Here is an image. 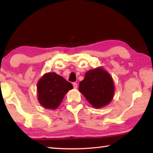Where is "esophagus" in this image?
Masks as SVG:
<instances>
[{
  "mask_svg": "<svg viewBox=\"0 0 153 153\" xmlns=\"http://www.w3.org/2000/svg\"><path fill=\"white\" fill-rule=\"evenodd\" d=\"M73 86H74V88H77V83H76V82H74L73 83Z\"/></svg>",
  "mask_w": 153,
  "mask_h": 153,
  "instance_id": "34e87169",
  "label": "esophagus"
}]
</instances>
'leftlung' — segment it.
I'll list each match as a JSON object with an SVG mask.
<instances>
[{
  "instance_id": "8db88e82",
  "label": "left lung",
  "mask_w": 153,
  "mask_h": 153,
  "mask_svg": "<svg viewBox=\"0 0 153 153\" xmlns=\"http://www.w3.org/2000/svg\"><path fill=\"white\" fill-rule=\"evenodd\" d=\"M79 91L94 108L105 107L112 100L115 92L112 77L102 67L90 70L80 82Z\"/></svg>"
}]
</instances>
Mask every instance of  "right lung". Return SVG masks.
<instances>
[{"label": "right lung", "mask_w": 153, "mask_h": 153, "mask_svg": "<svg viewBox=\"0 0 153 153\" xmlns=\"http://www.w3.org/2000/svg\"><path fill=\"white\" fill-rule=\"evenodd\" d=\"M73 85L55 72L46 73L37 84L38 100L46 108L55 109L63 100L64 96Z\"/></svg>", "instance_id": "obj_1"}]
</instances>
